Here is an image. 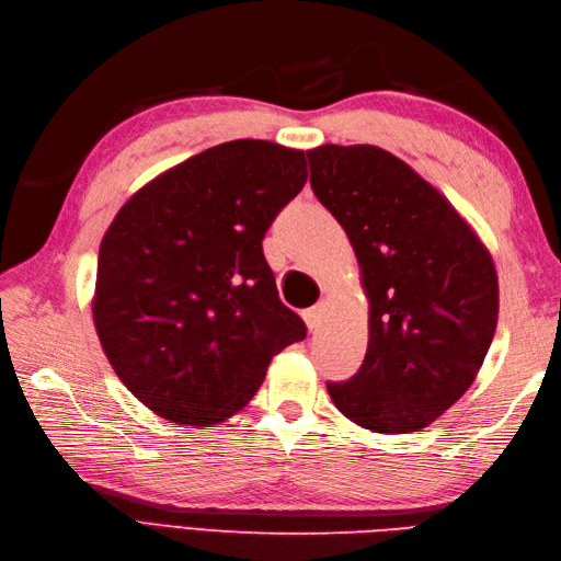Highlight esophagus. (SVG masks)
<instances>
[{"instance_id":"obj_1","label":"esophagus","mask_w":561,"mask_h":561,"mask_svg":"<svg viewBox=\"0 0 561 561\" xmlns=\"http://www.w3.org/2000/svg\"><path fill=\"white\" fill-rule=\"evenodd\" d=\"M323 313H325V304H318L313 308H308V311H304V320H306V328L316 332L320 328V323H323Z\"/></svg>"}]
</instances>
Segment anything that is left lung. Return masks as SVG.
<instances>
[{
    "mask_svg": "<svg viewBox=\"0 0 561 561\" xmlns=\"http://www.w3.org/2000/svg\"><path fill=\"white\" fill-rule=\"evenodd\" d=\"M311 187L354 248L368 350L335 408L376 434L436 422L472 386L496 330L490 250L412 165L374 145L308 151Z\"/></svg>",
    "mask_w": 561,
    "mask_h": 561,
    "instance_id": "8db88e82",
    "label": "left lung"
}]
</instances>
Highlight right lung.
<instances>
[{
	"label": "right lung",
	"mask_w": 561,
	"mask_h": 561,
	"mask_svg": "<svg viewBox=\"0 0 561 561\" xmlns=\"http://www.w3.org/2000/svg\"><path fill=\"white\" fill-rule=\"evenodd\" d=\"M306 165L301 149L224 141L115 214L99 250L93 325L117 378L153 414L185 426L229 420L253 400L272 356L306 337L262 255Z\"/></svg>",
	"instance_id": "add662e5"
}]
</instances>
